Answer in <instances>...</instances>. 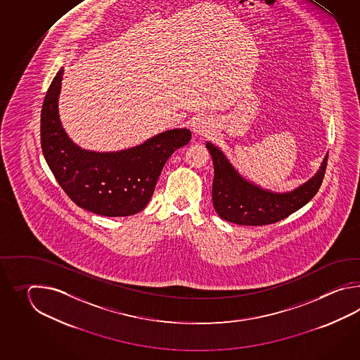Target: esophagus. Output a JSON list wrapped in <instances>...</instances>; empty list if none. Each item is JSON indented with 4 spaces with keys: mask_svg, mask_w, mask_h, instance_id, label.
<instances>
[{
    "mask_svg": "<svg viewBox=\"0 0 360 360\" xmlns=\"http://www.w3.org/2000/svg\"><path fill=\"white\" fill-rule=\"evenodd\" d=\"M191 127L195 135H208L212 132V123L206 117H198Z\"/></svg>",
    "mask_w": 360,
    "mask_h": 360,
    "instance_id": "1",
    "label": "esophagus"
}]
</instances>
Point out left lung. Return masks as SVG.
Masks as SVG:
<instances>
[{
  "label": "left lung",
  "mask_w": 360,
  "mask_h": 360,
  "mask_svg": "<svg viewBox=\"0 0 360 360\" xmlns=\"http://www.w3.org/2000/svg\"><path fill=\"white\" fill-rule=\"evenodd\" d=\"M206 146L214 161V210L221 219L238 225L260 226L274 224L305 206L319 191L328 161L327 154L318 172L295 191L274 193L247 181L217 146L210 141Z\"/></svg>",
  "instance_id": "8db88e82"
}]
</instances>
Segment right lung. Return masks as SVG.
I'll return each mask as SVG.
<instances>
[{"instance_id": "obj_1", "label": "right lung", "mask_w": 360, "mask_h": 360, "mask_svg": "<svg viewBox=\"0 0 360 360\" xmlns=\"http://www.w3.org/2000/svg\"><path fill=\"white\" fill-rule=\"evenodd\" d=\"M63 72L54 77L41 110V146L49 167L77 206L108 217L138 214L152 198L165 163L191 141V131H165L121 152L84 150L61 127L58 100Z\"/></svg>"}]
</instances>
